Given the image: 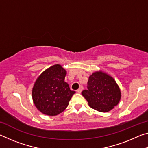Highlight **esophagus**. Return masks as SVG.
<instances>
[{"label": "esophagus", "mask_w": 148, "mask_h": 148, "mask_svg": "<svg viewBox=\"0 0 148 148\" xmlns=\"http://www.w3.org/2000/svg\"><path fill=\"white\" fill-rule=\"evenodd\" d=\"M83 89H84V87H82V86H81V87H79V88L78 89H77V92H78V93H81V92H82V91H83Z\"/></svg>", "instance_id": "34e87169"}]
</instances>
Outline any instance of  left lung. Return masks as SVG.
<instances>
[{"label":"left lung","mask_w":148,"mask_h":148,"mask_svg":"<svg viewBox=\"0 0 148 148\" xmlns=\"http://www.w3.org/2000/svg\"><path fill=\"white\" fill-rule=\"evenodd\" d=\"M87 88L82 95L89 106L99 112L110 111L121 100V90L116 80L102 71H95L89 77Z\"/></svg>","instance_id":"8db88e82"}]
</instances>
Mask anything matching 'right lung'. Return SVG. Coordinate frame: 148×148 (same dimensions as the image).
Here are the masks:
<instances>
[{
    "mask_svg": "<svg viewBox=\"0 0 148 148\" xmlns=\"http://www.w3.org/2000/svg\"><path fill=\"white\" fill-rule=\"evenodd\" d=\"M66 71L57 64L45 70L37 77L32 89V98L36 108L43 114L54 116L68 106L75 91L64 82Z\"/></svg>",
    "mask_w": 148,
    "mask_h": 148,
    "instance_id": "add662e5",
    "label": "right lung"
}]
</instances>
